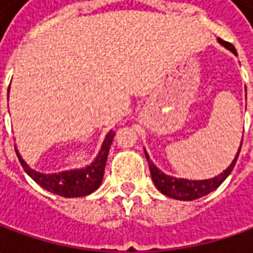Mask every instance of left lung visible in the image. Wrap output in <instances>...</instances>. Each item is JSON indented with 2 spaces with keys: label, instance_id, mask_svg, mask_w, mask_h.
Returning <instances> with one entry per match:
<instances>
[{
  "label": "left lung",
  "instance_id": "left-lung-1",
  "mask_svg": "<svg viewBox=\"0 0 253 253\" xmlns=\"http://www.w3.org/2000/svg\"><path fill=\"white\" fill-rule=\"evenodd\" d=\"M218 42L224 47H227L228 50H231L232 53L237 54V50H235V47L232 44L225 42V41H222V39H219V38ZM241 146H242V143H241ZM241 146H239L238 152H237L235 159L232 161V163L229 165L228 168L224 170L221 174H218V176L207 180L177 179V177H173V176H168V174H165L162 170H159L153 165V162L151 161V158H149V155L146 152H145V156H146V161H148L149 169H151L152 180H153L156 189L159 190L162 194H165L168 197H171V199L191 201V200L200 199L203 196H207L209 193L214 191L215 189H218L219 184L228 177L229 173L234 169V166L237 163V159H238L239 152H241Z\"/></svg>",
  "mask_w": 253,
  "mask_h": 253
}]
</instances>
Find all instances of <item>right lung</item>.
<instances>
[{"mask_svg": "<svg viewBox=\"0 0 253 253\" xmlns=\"http://www.w3.org/2000/svg\"><path fill=\"white\" fill-rule=\"evenodd\" d=\"M8 92H9V90H8ZM114 135L115 133L112 131L107 133L105 139L102 142L101 149L90 166L83 168V169L52 173V174H44V173H39L36 170L31 169L26 165V162L21 158L16 148H15V152H16V156H18L25 171L44 190H47L53 194H57V196L66 197V199L83 197L87 194H91L92 191H95L101 184L105 163H107V156L110 152V146H111L112 139H114Z\"/></svg>", "mask_w": 253, "mask_h": 253, "instance_id": "right-lung-1", "label": "right lung"}]
</instances>
